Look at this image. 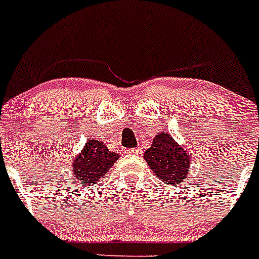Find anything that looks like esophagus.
<instances>
[{
    "label": "esophagus",
    "instance_id": "esophagus-1",
    "mask_svg": "<svg viewBox=\"0 0 259 259\" xmlns=\"http://www.w3.org/2000/svg\"><path fill=\"white\" fill-rule=\"evenodd\" d=\"M127 154H141V148H132V149L125 150Z\"/></svg>",
    "mask_w": 259,
    "mask_h": 259
}]
</instances>
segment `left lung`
Masks as SVG:
<instances>
[{
    "mask_svg": "<svg viewBox=\"0 0 259 259\" xmlns=\"http://www.w3.org/2000/svg\"><path fill=\"white\" fill-rule=\"evenodd\" d=\"M144 159L164 184L179 185L189 174V153L176 143L168 132L155 135L150 148L144 153Z\"/></svg>",
    "mask_w": 259,
    "mask_h": 259,
    "instance_id": "8db88e82",
    "label": "left lung"
}]
</instances>
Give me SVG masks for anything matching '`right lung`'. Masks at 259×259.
I'll return each instance as SVG.
<instances>
[{
	"instance_id": "add662e5",
	"label": "right lung",
	"mask_w": 259,
	"mask_h": 259,
	"mask_svg": "<svg viewBox=\"0 0 259 259\" xmlns=\"http://www.w3.org/2000/svg\"><path fill=\"white\" fill-rule=\"evenodd\" d=\"M119 154L107 149L102 141L88 140L72 161V176L79 184L92 187L111 170Z\"/></svg>"
}]
</instances>
